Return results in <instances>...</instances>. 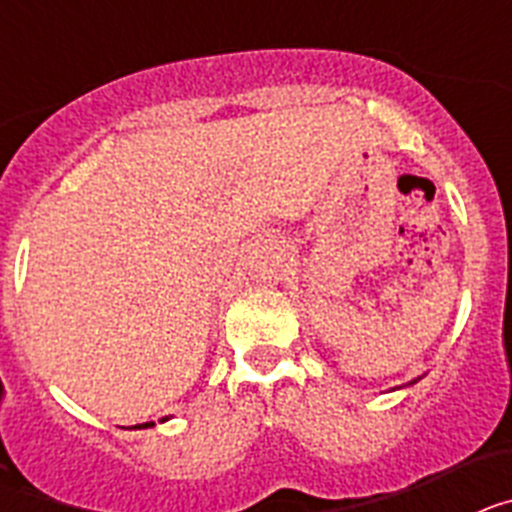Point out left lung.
I'll use <instances>...</instances> for the list:
<instances>
[{"instance_id":"8db88e82","label":"left lung","mask_w":512,"mask_h":512,"mask_svg":"<svg viewBox=\"0 0 512 512\" xmlns=\"http://www.w3.org/2000/svg\"><path fill=\"white\" fill-rule=\"evenodd\" d=\"M420 379H423V377H415V379H410L408 384H415V382H420Z\"/></svg>"}]
</instances>
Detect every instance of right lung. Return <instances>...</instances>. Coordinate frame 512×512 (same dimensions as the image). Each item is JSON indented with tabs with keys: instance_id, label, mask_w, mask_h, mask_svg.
<instances>
[{
	"instance_id": "1",
	"label": "right lung",
	"mask_w": 512,
	"mask_h": 512,
	"mask_svg": "<svg viewBox=\"0 0 512 512\" xmlns=\"http://www.w3.org/2000/svg\"><path fill=\"white\" fill-rule=\"evenodd\" d=\"M166 420H169V415L158 420V423H166ZM151 425H156V423H153V420H151V423H140V425H133V428H151Z\"/></svg>"
}]
</instances>
